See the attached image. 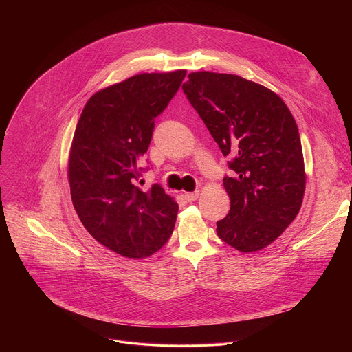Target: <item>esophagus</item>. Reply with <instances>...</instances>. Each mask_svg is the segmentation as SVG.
<instances>
[{"label": "esophagus", "instance_id": "34e87169", "mask_svg": "<svg viewBox=\"0 0 352 352\" xmlns=\"http://www.w3.org/2000/svg\"><path fill=\"white\" fill-rule=\"evenodd\" d=\"M199 190H195V192H186L185 195H184V197L188 200V202H193V200H196L197 197H199Z\"/></svg>", "mask_w": 352, "mask_h": 352}]
</instances>
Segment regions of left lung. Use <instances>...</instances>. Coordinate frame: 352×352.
Listing matches in <instances>:
<instances>
[{
    "label": "left lung",
    "mask_w": 352,
    "mask_h": 352,
    "mask_svg": "<svg viewBox=\"0 0 352 352\" xmlns=\"http://www.w3.org/2000/svg\"><path fill=\"white\" fill-rule=\"evenodd\" d=\"M182 85L228 162L223 184L231 208L217 235L239 252H256L294 221L305 192L296 122L270 89L238 75L192 72Z\"/></svg>",
    "instance_id": "left-lung-1"
}]
</instances>
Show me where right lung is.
<instances>
[{"label":"right lung","mask_w":352,"mask_h":352,"mask_svg":"<svg viewBox=\"0 0 352 352\" xmlns=\"http://www.w3.org/2000/svg\"><path fill=\"white\" fill-rule=\"evenodd\" d=\"M185 75L140 74L98 90L78 121L68 160L72 204L89 234L121 256L147 258L173 234L178 205L157 184L138 186L139 162Z\"/></svg>","instance_id":"1"}]
</instances>
